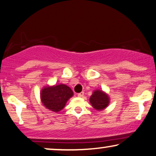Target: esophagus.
I'll return each mask as SVG.
<instances>
[{"label": "esophagus", "mask_w": 156, "mask_h": 156, "mask_svg": "<svg viewBox=\"0 0 156 156\" xmlns=\"http://www.w3.org/2000/svg\"><path fill=\"white\" fill-rule=\"evenodd\" d=\"M84 96V92H80L79 94H78V97H83Z\"/></svg>", "instance_id": "obj_1"}]
</instances>
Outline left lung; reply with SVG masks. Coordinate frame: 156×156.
<instances>
[{
	"mask_svg": "<svg viewBox=\"0 0 156 156\" xmlns=\"http://www.w3.org/2000/svg\"><path fill=\"white\" fill-rule=\"evenodd\" d=\"M90 102L94 109L102 110L108 106L109 103V98L105 93L101 90H96L90 96Z\"/></svg>",
	"mask_w": 156,
	"mask_h": 156,
	"instance_id": "left-lung-1",
	"label": "left lung"
}]
</instances>
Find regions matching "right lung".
<instances>
[{
	"label": "right lung",
	"mask_w": 156,
	"mask_h": 156,
	"mask_svg": "<svg viewBox=\"0 0 156 156\" xmlns=\"http://www.w3.org/2000/svg\"><path fill=\"white\" fill-rule=\"evenodd\" d=\"M73 95V92L66 85L60 84L45 87L41 92V100L47 109L58 112L65 107L66 102Z\"/></svg>",
	"instance_id": "add662e5"
}]
</instances>
